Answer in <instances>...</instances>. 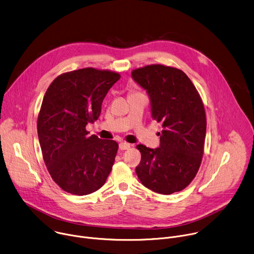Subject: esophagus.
Wrapping results in <instances>:
<instances>
[{"label":"esophagus","mask_w":254,"mask_h":254,"mask_svg":"<svg viewBox=\"0 0 254 254\" xmlns=\"http://www.w3.org/2000/svg\"><path fill=\"white\" fill-rule=\"evenodd\" d=\"M131 147V145L129 144V143H127V142H121L120 144H119V149L120 150H127V149H129Z\"/></svg>","instance_id":"34e87169"}]
</instances>
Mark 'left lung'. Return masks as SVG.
<instances>
[{
	"instance_id": "obj_1",
	"label": "left lung",
	"mask_w": 254,
	"mask_h": 254,
	"mask_svg": "<svg viewBox=\"0 0 254 254\" xmlns=\"http://www.w3.org/2000/svg\"><path fill=\"white\" fill-rule=\"evenodd\" d=\"M146 90L152 118L162 124L160 146L137 145L141 161L136 173L148 189L168 195L187 187L196 176L204 152L206 116L204 105L187 75L160 64L131 73Z\"/></svg>"
}]
</instances>
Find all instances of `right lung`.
Returning a JSON list of instances; mask_svg holds the SVG:
<instances>
[{
    "instance_id": "1",
    "label": "right lung",
    "mask_w": 254,
    "mask_h": 254,
    "mask_svg": "<svg viewBox=\"0 0 254 254\" xmlns=\"http://www.w3.org/2000/svg\"><path fill=\"white\" fill-rule=\"evenodd\" d=\"M120 78L109 70L84 68L61 74L45 93L37 121L43 159L68 193L97 191L112 170L118 143L90 136L86 126L98 119L106 94Z\"/></svg>"
}]
</instances>
